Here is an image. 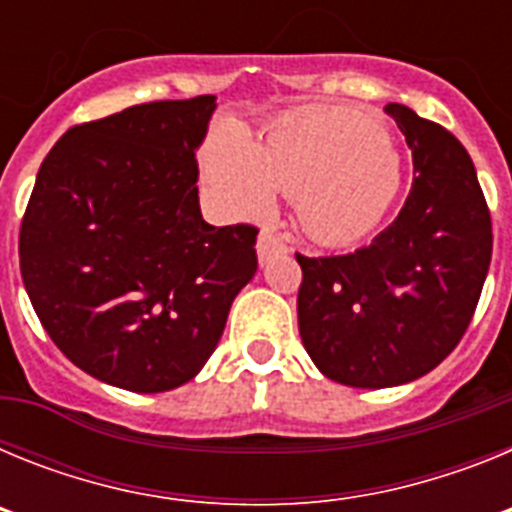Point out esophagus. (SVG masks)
I'll return each mask as SVG.
<instances>
[{
	"instance_id": "34e87169",
	"label": "esophagus",
	"mask_w": 512,
	"mask_h": 512,
	"mask_svg": "<svg viewBox=\"0 0 512 512\" xmlns=\"http://www.w3.org/2000/svg\"><path fill=\"white\" fill-rule=\"evenodd\" d=\"M256 251H259L261 264H266L271 256H277V253L287 251V246H284V241L279 238L277 233H271V230H261L259 243H256Z\"/></svg>"
}]
</instances>
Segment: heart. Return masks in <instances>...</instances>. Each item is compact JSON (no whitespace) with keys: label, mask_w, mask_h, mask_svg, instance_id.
I'll use <instances>...</instances> for the list:
<instances>
[{"label":"heart","mask_w":512,"mask_h":512,"mask_svg":"<svg viewBox=\"0 0 512 512\" xmlns=\"http://www.w3.org/2000/svg\"><path fill=\"white\" fill-rule=\"evenodd\" d=\"M207 182L241 215H266L274 189L295 197L297 215L320 243L343 246L372 233L400 194L397 153L359 110L292 112L269 125L261 146L228 128L205 158Z\"/></svg>","instance_id":"obj_1"}]
</instances>
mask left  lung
Here are the masks:
<instances>
[{"mask_svg":"<svg viewBox=\"0 0 512 512\" xmlns=\"http://www.w3.org/2000/svg\"><path fill=\"white\" fill-rule=\"evenodd\" d=\"M413 151V187L369 246L302 256L297 320L333 382L382 390L436 369L461 341L492 259V220L467 148L446 128L387 104Z\"/></svg>","mask_w":512,"mask_h":512,"instance_id":"obj_1","label":"left lung"}]
</instances>
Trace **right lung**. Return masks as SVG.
Segmentation results:
<instances>
[{"label":"right lung","mask_w":512,"mask_h":512,"mask_svg":"<svg viewBox=\"0 0 512 512\" xmlns=\"http://www.w3.org/2000/svg\"><path fill=\"white\" fill-rule=\"evenodd\" d=\"M212 112L202 94L74 125L22 217V282L45 333L120 390L197 377L259 266L253 225L202 220L194 156Z\"/></svg>","instance_id":"1"}]
</instances>
